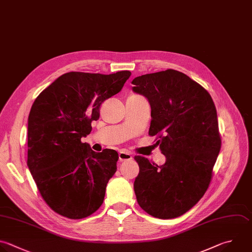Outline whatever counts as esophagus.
<instances>
[{"label": "esophagus", "instance_id": "1", "mask_svg": "<svg viewBox=\"0 0 252 252\" xmlns=\"http://www.w3.org/2000/svg\"><path fill=\"white\" fill-rule=\"evenodd\" d=\"M119 159L120 161H125V160H130L132 159V156L130 153L126 151H120L119 153Z\"/></svg>", "mask_w": 252, "mask_h": 252}]
</instances>
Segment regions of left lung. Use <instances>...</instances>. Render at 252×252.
Instances as JSON below:
<instances>
[{"label": "left lung", "instance_id": "1", "mask_svg": "<svg viewBox=\"0 0 252 252\" xmlns=\"http://www.w3.org/2000/svg\"><path fill=\"white\" fill-rule=\"evenodd\" d=\"M151 106L150 136H158L165 162L137 156L134 191L140 207L158 219L189 211L209 187L220 150L217 110L209 93L185 74L166 70L132 81Z\"/></svg>", "mask_w": 252, "mask_h": 252}]
</instances>
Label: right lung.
Instances as JSON below:
<instances>
[{"mask_svg":"<svg viewBox=\"0 0 252 252\" xmlns=\"http://www.w3.org/2000/svg\"><path fill=\"white\" fill-rule=\"evenodd\" d=\"M129 71L102 75L70 72L34 100L28 126V166L47 205L69 219H83L103 203L118 154L92 150L82 138L99 118L100 104L118 94Z\"/></svg>","mask_w":252,"mask_h":252,"instance_id":"right-lung-1","label":"right lung"}]
</instances>
